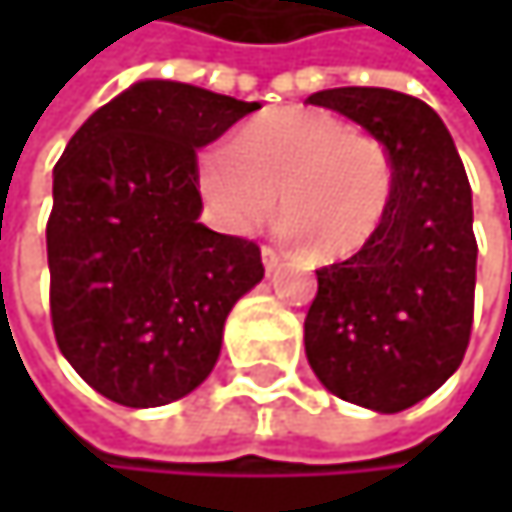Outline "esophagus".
Returning a JSON list of instances; mask_svg holds the SVG:
<instances>
[{
  "instance_id": "34e87169",
  "label": "esophagus",
  "mask_w": 512,
  "mask_h": 512,
  "mask_svg": "<svg viewBox=\"0 0 512 512\" xmlns=\"http://www.w3.org/2000/svg\"><path fill=\"white\" fill-rule=\"evenodd\" d=\"M260 257H263V269H266V272H275V269H278V263H281L278 252H275V249H269V246H263V249H260Z\"/></svg>"
}]
</instances>
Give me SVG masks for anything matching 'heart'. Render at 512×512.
<instances>
[{
  "instance_id": "heart-1",
  "label": "heart",
  "mask_w": 512,
  "mask_h": 512,
  "mask_svg": "<svg viewBox=\"0 0 512 512\" xmlns=\"http://www.w3.org/2000/svg\"><path fill=\"white\" fill-rule=\"evenodd\" d=\"M198 189L231 234H255L281 201V231L323 260L367 249L394 201V165L382 142L320 109H275L237 142L198 156Z\"/></svg>"
}]
</instances>
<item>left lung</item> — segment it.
<instances>
[{"label":"left lung","mask_w":512,"mask_h":512,"mask_svg":"<svg viewBox=\"0 0 512 512\" xmlns=\"http://www.w3.org/2000/svg\"><path fill=\"white\" fill-rule=\"evenodd\" d=\"M311 106L341 112L385 145L394 201L376 240L317 269L305 356L341 400L394 415L460 367L474 314L471 186L445 121L391 88H329Z\"/></svg>","instance_id":"8db88e82"}]
</instances>
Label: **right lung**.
<instances>
[{"mask_svg": "<svg viewBox=\"0 0 512 512\" xmlns=\"http://www.w3.org/2000/svg\"><path fill=\"white\" fill-rule=\"evenodd\" d=\"M260 103L142 79L100 106L52 168V329L103 397L151 409L195 391L225 320L263 278L252 240L201 225L198 151Z\"/></svg>", "mask_w": 512, "mask_h": 512, "instance_id": "1", "label": "right lung"}]
</instances>
